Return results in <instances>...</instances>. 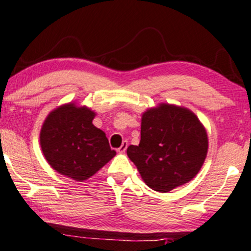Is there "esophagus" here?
<instances>
[{
	"mask_svg": "<svg viewBox=\"0 0 251 251\" xmlns=\"http://www.w3.org/2000/svg\"><path fill=\"white\" fill-rule=\"evenodd\" d=\"M127 146H128L127 141H123L122 146H120L119 149H118V152H119V153H124V152H125V151H126V149H127Z\"/></svg>",
	"mask_w": 251,
	"mask_h": 251,
	"instance_id": "obj_1",
	"label": "esophagus"
}]
</instances>
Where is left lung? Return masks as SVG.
I'll use <instances>...</instances> for the list:
<instances>
[{
    "label": "left lung",
    "instance_id": "1",
    "mask_svg": "<svg viewBox=\"0 0 251 251\" xmlns=\"http://www.w3.org/2000/svg\"><path fill=\"white\" fill-rule=\"evenodd\" d=\"M140 143L127 155L150 188L167 193L191 181L207 155L208 138L200 120L183 107L162 104L141 119Z\"/></svg>",
    "mask_w": 251,
    "mask_h": 251
}]
</instances>
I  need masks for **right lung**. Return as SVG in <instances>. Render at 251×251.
Here are the masks:
<instances>
[{"label": "right lung", "instance_id": "1", "mask_svg": "<svg viewBox=\"0 0 251 251\" xmlns=\"http://www.w3.org/2000/svg\"><path fill=\"white\" fill-rule=\"evenodd\" d=\"M95 112L74 104L52 111L41 131V147L53 170L76 181L89 179L116 155L101 129L92 124Z\"/></svg>", "mask_w": 251, "mask_h": 251}]
</instances>
